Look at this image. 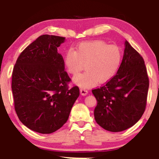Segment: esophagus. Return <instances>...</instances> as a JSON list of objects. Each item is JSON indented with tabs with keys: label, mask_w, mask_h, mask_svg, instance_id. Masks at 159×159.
Instances as JSON below:
<instances>
[{
	"label": "esophagus",
	"mask_w": 159,
	"mask_h": 159,
	"mask_svg": "<svg viewBox=\"0 0 159 159\" xmlns=\"http://www.w3.org/2000/svg\"><path fill=\"white\" fill-rule=\"evenodd\" d=\"M80 93H81L82 95H86L88 93V91L87 90L86 88H80Z\"/></svg>",
	"instance_id": "34e87169"
}]
</instances>
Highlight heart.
I'll list each match as a JSON object with an SVG mask.
<instances>
[{"instance_id": "heart-1", "label": "heart", "mask_w": 159, "mask_h": 159, "mask_svg": "<svg viewBox=\"0 0 159 159\" xmlns=\"http://www.w3.org/2000/svg\"><path fill=\"white\" fill-rule=\"evenodd\" d=\"M122 54L119 47L109 45L103 40L81 43L75 51L69 49L64 56L66 70L77 76L84 65L86 71L74 79L82 88H90L98 83L108 81L120 66Z\"/></svg>"}]
</instances>
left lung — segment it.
Returning <instances> with one entry per match:
<instances>
[{"instance_id": "1", "label": "left lung", "mask_w": 159, "mask_h": 159, "mask_svg": "<svg viewBox=\"0 0 159 159\" xmlns=\"http://www.w3.org/2000/svg\"><path fill=\"white\" fill-rule=\"evenodd\" d=\"M148 87L144 59L126 40L117 73L101 88L92 90L98 102L94 110L96 122L114 132L132 127L146 108Z\"/></svg>"}]
</instances>
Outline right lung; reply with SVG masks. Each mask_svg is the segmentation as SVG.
Returning <instances> with one entry per match:
<instances>
[{
    "mask_svg": "<svg viewBox=\"0 0 159 159\" xmlns=\"http://www.w3.org/2000/svg\"><path fill=\"white\" fill-rule=\"evenodd\" d=\"M65 38L43 34L20 53L12 71L14 108L21 122L29 129L50 134L68 120L80 95L77 86L64 70L57 48Z\"/></svg>",
    "mask_w": 159,
    "mask_h": 159,
    "instance_id": "add662e5",
    "label": "right lung"
}]
</instances>
